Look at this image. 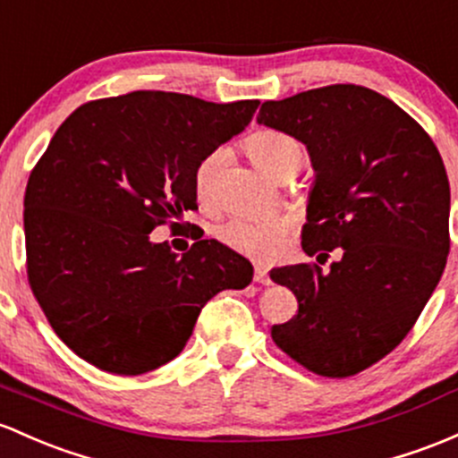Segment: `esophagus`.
<instances>
[{
  "label": "esophagus",
  "instance_id": "obj_1",
  "mask_svg": "<svg viewBox=\"0 0 458 458\" xmlns=\"http://www.w3.org/2000/svg\"><path fill=\"white\" fill-rule=\"evenodd\" d=\"M253 279L258 284H264V286H268L270 284V277H268V270L264 267H255V273H253Z\"/></svg>",
  "mask_w": 458,
  "mask_h": 458
}]
</instances>
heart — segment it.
<instances>
[{
    "label": "heart",
    "instance_id": "obj_1",
    "mask_svg": "<svg viewBox=\"0 0 458 458\" xmlns=\"http://www.w3.org/2000/svg\"><path fill=\"white\" fill-rule=\"evenodd\" d=\"M249 157L259 170L270 176H279L286 170H299L306 148L297 137L277 129H259L250 132L244 141ZM223 152L214 150L203 157L194 172V190L200 200H209L214 196L216 179H218ZM288 231V218L282 214H259V216H235L218 229L220 240L240 253L258 259H270L277 255Z\"/></svg>",
    "mask_w": 458,
    "mask_h": 458
}]
</instances>
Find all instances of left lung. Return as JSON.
Here are the masks:
<instances>
[{
  "instance_id": "1",
  "label": "left lung",
  "mask_w": 458,
  "mask_h": 458,
  "mask_svg": "<svg viewBox=\"0 0 458 458\" xmlns=\"http://www.w3.org/2000/svg\"><path fill=\"white\" fill-rule=\"evenodd\" d=\"M258 122L306 144L314 185L301 247L324 262L332 250L338 255L326 273L317 264L270 270L299 303L270 336L312 373L356 376L404 341L444 275V161L406 111L360 85L268 100Z\"/></svg>"
}]
</instances>
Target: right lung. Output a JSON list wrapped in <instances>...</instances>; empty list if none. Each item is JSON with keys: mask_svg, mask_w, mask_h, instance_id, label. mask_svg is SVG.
I'll return each mask as SVG.
<instances>
[{"mask_svg": "<svg viewBox=\"0 0 458 458\" xmlns=\"http://www.w3.org/2000/svg\"><path fill=\"white\" fill-rule=\"evenodd\" d=\"M258 105L132 91L78 106L54 132L23 199L28 282L82 360L115 376L152 371L183 352L214 294L249 286L253 267L225 244L199 240L176 255L148 233L199 208L196 165Z\"/></svg>", "mask_w": 458, "mask_h": 458, "instance_id": "right-lung-1", "label": "right lung"}]
</instances>
